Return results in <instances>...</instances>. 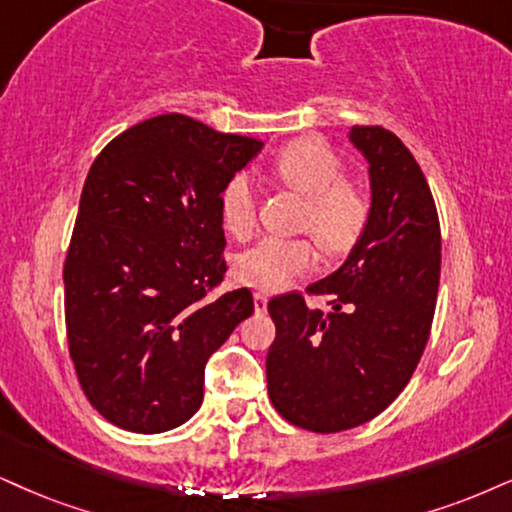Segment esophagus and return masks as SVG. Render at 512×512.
Wrapping results in <instances>:
<instances>
[{
    "instance_id": "esophagus-1",
    "label": "esophagus",
    "mask_w": 512,
    "mask_h": 512,
    "mask_svg": "<svg viewBox=\"0 0 512 512\" xmlns=\"http://www.w3.org/2000/svg\"><path fill=\"white\" fill-rule=\"evenodd\" d=\"M254 308H256V313H266L268 311V294L256 292L254 294Z\"/></svg>"
}]
</instances>
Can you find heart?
<instances>
[{"mask_svg": "<svg viewBox=\"0 0 512 512\" xmlns=\"http://www.w3.org/2000/svg\"><path fill=\"white\" fill-rule=\"evenodd\" d=\"M273 175L306 199L301 227L327 254H344L363 232L370 199L353 180H344V163L323 140L304 137L287 144L273 161ZM258 199L249 175H235L223 192V220L235 237L256 227ZM315 251L301 237H266L237 258V277L258 292H280L296 277L311 273Z\"/></svg>", "mask_w": 512, "mask_h": 512, "instance_id": "1", "label": "heart"}]
</instances>
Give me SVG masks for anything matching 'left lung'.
Wrapping results in <instances>:
<instances>
[{"instance_id": "obj_1", "label": "left lung", "mask_w": 512, "mask_h": 512, "mask_svg": "<svg viewBox=\"0 0 512 512\" xmlns=\"http://www.w3.org/2000/svg\"><path fill=\"white\" fill-rule=\"evenodd\" d=\"M349 142L368 161L370 216L342 266L306 287L330 311L296 292L268 304L270 401L320 434L363 425L401 394L430 339L441 270L437 206L406 144L380 125H353Z\"/></svg>"}]
</instances>
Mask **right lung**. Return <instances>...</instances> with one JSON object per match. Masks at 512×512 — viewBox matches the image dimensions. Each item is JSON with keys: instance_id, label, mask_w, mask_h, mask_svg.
I'll list each match as a JSON object with an SVG mask.
<instances>
[{"instance_id": "add662e5", "label": "right lung", "mask_w": 512, "mask_h": 512, "mask_svg": "<svg viewBox=\"0 0 512 512\" xmlns=\"http://www.w3.org/2000/svg\"><path fill=\"white\" fill-rule=\"evenodd\" d=\"M163 113L106 144L80 194L63 266L68 349L85 396L137 434L180 427L204 401V370L254 313L225 275L223 192L261 151Z\"/></svg>"}]
</instances>
